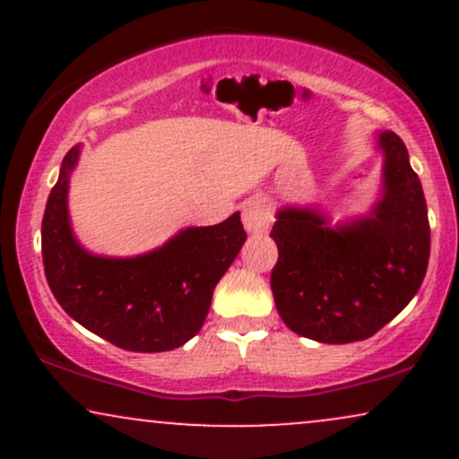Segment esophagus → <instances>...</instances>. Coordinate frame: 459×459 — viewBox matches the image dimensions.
Returning a JSON list of instances; mask_svg holds the SVG:
<instances>
[{"mask_svg":"<svg viewBox=\"0 0 459 459\" xmlns=\"http://www.w3.org/2000/svg\"><path fill=\"white\" fill-rule=\"evenodd\" d=\"M272 218V204L261 196L246 200L241 207V220H244L247 233H265L270 229Z\"/></svg>","mask_w":459,"mask_h":459,"instance_id":"obj_1","label":"esophagus"}]
</instances>
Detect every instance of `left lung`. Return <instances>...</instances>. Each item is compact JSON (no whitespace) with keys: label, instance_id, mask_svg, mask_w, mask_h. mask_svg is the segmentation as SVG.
<instances>
[{"label":"left lung","instance_id":"obj_1","mask_svg":"<svg viewBox=\"0 0 459 459\" xmlns=\"http://www.w3.org/2000/svg\"><path fill=\"white\" fill-rule=\"evenodd\" d=\"M386 194L373 218L332 230L317 213L284 209L272 226V293L284 324L319 343L368 339L405 308L429 263L423 187L403 140L384 131Z\"/></svg>","mask_w":459,"mask_h":459}]
</instances>
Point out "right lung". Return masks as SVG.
<instances>
[{"label":"right lung","mask_w":459,"mask_h":459,"mask_svg":"<svg viewBox=\"0 0 459 459\" xmlns=\"http://www.w3.org/2000/svg\"><path fill=\"white\" fill-rule=\"evenodd\" d=\"M62 161L43 215V265L57 304L77 324L127 351H170L203 328L215 284L246 241L239 213L187 229L160 250L135 259H101L73 239L66 213L68 172Z\"/></svg>","instance_id":"right-lung-1"}]
</instances>
